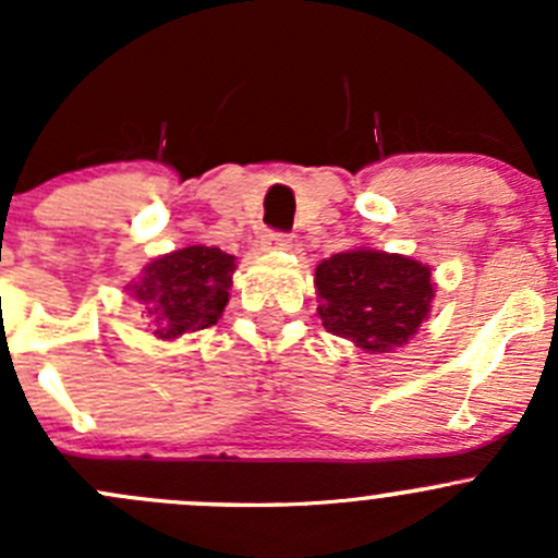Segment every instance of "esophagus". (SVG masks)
Listing matches in <instances>:
<instances>
[{
	"label": "esophagus",
	"mask_w": 558,
	"mask_h": 558,
	"mask_svg": "<svg viewBox=\"0 0 558 558\" xmlns=\"http://www.w3.org/2000/svg\"><path fill=\"white\" fill-rule=\"evenodd\" d=\"M262 251L286 253V251H291V240L286 238V234H280V232H269V234H264Z\"/></svg>",
	"instance_id": "34e87169"
}]
</instances>
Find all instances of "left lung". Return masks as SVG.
I'll return each instance as SVG.
<instances>
[{
	"instance_id": "left-lung-1",
	"label": "left lung",
	"mask_w": 558,
	"mask_h": 558,
	"mask_svg": "<svg viewBox=\"0 0 558 558\" xmlns=\"http://www.w3.org/2000/svg\"><path fill=\"white\" fill-rule=\"evenodd\" d=\"M313 286L324 329L364 353L408 345L432 315L435 300L429 264L367 245L324 258Z\"/></svg>"
}]
</instances>
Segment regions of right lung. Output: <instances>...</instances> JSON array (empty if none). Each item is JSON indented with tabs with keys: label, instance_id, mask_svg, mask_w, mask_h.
Masks as SVG:
<instances>
[{
	"label": "right lung",
	"instance_id": "add662e5",
	"mask_svg": "<svg viewBox=\"0 0 558 558\" xmlns=\"http://www.w3.org/2000/svg\"><path fill=\"white\" fill-rule=\"evenodd\" d=\"M234 269L238 262L232 253L189 245L156 256L123 289L143 305L150 335L170 342L218 324L229 302Z\"/></svg>",
	"mask_w": 558,
	"mask_h": 558
}]
</instances>
